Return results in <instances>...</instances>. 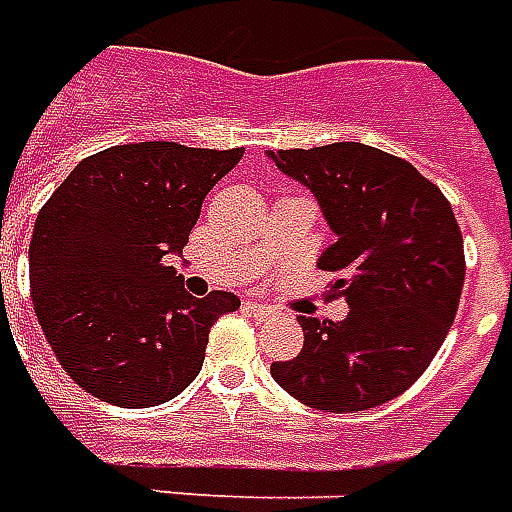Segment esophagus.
<instances>
[{"label":"esophagus","instance_id":"obj_1","mask_svg":"<svg viewBox=\"0 0 512 512\" xmlns=\"http://www.w3.org/2000/svg\"><path fill=\"white\" fill-rule=\"evenodd\" d=\"M244 307L252 318H263V321H266V318H277V310L268 307V304H260V301H246Z\"/></svg>","mask_w":512,"mask_h":512}]
</instances>
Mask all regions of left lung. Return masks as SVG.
Wrapping results in <instances>:
<instances>
[{
  "mask_svg": "<svg viewBox=\"0 0 512 512\" xmlns=\"http://www.w3.org/2000/svg\"><path fill=\"white\" fill-rule=\"evenodd\" d=\"M318 197L337 235L318 260L334 271L345 321L299 315L304 348L271 376L304 406L334 414L376 408L414 384L450 332L466 257L455 213L436 183L362 142L268 153Z\"/></svg>",
  "mask_w": 512,
  "mask_h": 512,
  "instance_id": "left-lung-1",
  "label": "left lung"
}]
</instances>
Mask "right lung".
<instances>
[{
    "instance_id": "right-lung-1",
    "label": "right lung",
    "mask_w": 512,
    "mask_h": 512,
    "mask_svg": "<svg viewBox=\"0 0 512 512\" xmlns=\"http://www.w3.org/2000/svg\"><path fill=\"white\" fill-rule=\"evenodd\" d=\"M244 150L178 142L106 147L40 208L29 288L62 370L104 403H167L197 378L211 326L241 299H194L167 255L189 244L205 194Z\"/></svg>"
}]
</instances>
